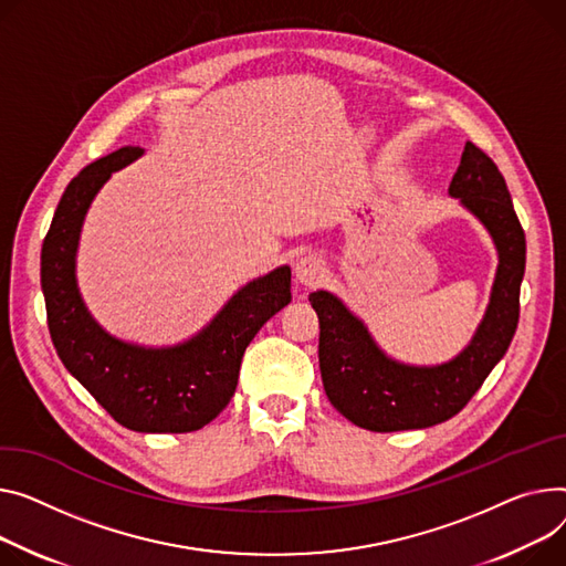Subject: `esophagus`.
<instances>
[{
	"instance_id": "obj_1",
	"label": "esophagus",
	"mask_w": 566,
	"mask_h": 566,
	"mask_svg": "<svg viewBox=\"0 0 566 566\" xmlns=\"http://www.w3.org/2000/svg\"><path fill=\"white\" fill-rule=\"evenodd\" d=\"M325 261L318 256V254H305L300 256L297 263H295V277L300 284L305 286H316L325 280Z\"/></svg>"
}]
</instances>
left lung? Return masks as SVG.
<instances>
[{
  "mask_svg": "<svg viewBox=\"0 0 566 566\" xmlns=\"http://www.w3.org/2000/svg\"><path fill=\"white\" fill-rule=\"evenodd\" d=\"M448 193L484 224L499 250L484 318L455 359L437 366L400 364L378 348L366 325L336 295L329 291L310 295L321 323L318 361L325 394L359 428L398 432L453 419L512 344L525 271V234L507 184L496 164L467 143Z\"/></svg>",
  "mask_w": 566,
  "mask_h": 566,
  "instance_id": "obj_1",
  "label": "left lung"
}]
</instances>
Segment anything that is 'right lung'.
<instances>
[{
	"instance_id": "right-lung-1",
	"label": "right lung",
	"mask_w": 566,
	"mask_h": 566,
	"mask_svg": "<svg viewBox=\"0 0 566 566\" xmlns=\"http://www.w3.org/2000/svg\"><path fill=\"white\" fill-rule=\"evenodd\" d=\"M140 155V147H120L67 184L41 252L48 325L63 366L120 426L134 432H193L228 407L248 344L291 303V269L248 282L202 332L170 348L125 344L102 329L77 289L74 259L93 198L111 172Z\"/></svg>"
}]
</instances>
